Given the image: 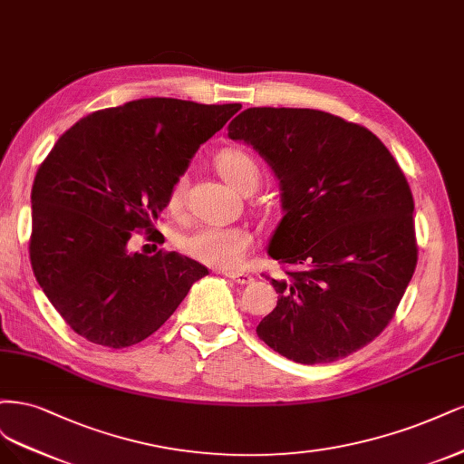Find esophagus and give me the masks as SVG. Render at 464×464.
<instances>
[{"mask_svg": "<svg viewBox=\"0 0 464 464\" xmlns=\"http://www.w3.org/2000/svg\"><path fill=\"white\" fill-rule=\"evenodd\" d=\"M226 277H229L231 281L238 283V285H250V283L254 281V277L250 274H245V272H221Z\"/></svg>", "mask_w": 464, "mask_h": 464, "instance_id": "esophagus-1", "label": "esophagus"}]
</instances>
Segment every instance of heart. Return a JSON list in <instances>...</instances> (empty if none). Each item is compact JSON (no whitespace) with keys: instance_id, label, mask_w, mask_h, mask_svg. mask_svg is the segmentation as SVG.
Masks as SVG:
<instances>
[{"instance_id":"1","label":"heart","mask_w":464,"mask_h":464,"mask_svg":"<svg viewBox=\"0 0 464 464\" xmlns=\"http://www.w3.org/2000/svg\"><path fill=\"white\" fill-rule=\"evenodd\" d=\"M216 168L227 185L243 190L248 185L260 181V168L256 160L238 148H226L216 156ZM187 194V177L177 175L168 190L166 206L177 214L183 210ZM254 243V237L246 227L238 226H202L181 237V248L192 260H198L214 267H233L245 258Z\"/></svg>"}]
</instances>
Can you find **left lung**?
Segmentation results:
<instances>
[{
    "label": "left lung",
    "mask_w": 464,
    "mask_h": 464,
    "mask_svg": "<svg viewBox=\"0 0 464 464\" xmlns=\"http://www.w3.org/2000/svg\"><path fill=\"white\" fill-rule=\"evenodd\" d=\"M229 139L250 144L279 179L285 216L267 254L277 306L256 334L289 361L325 364L376 339L412 279L414 200L399 163L362 125L303 108H248Z\"/></svg>",
    "instance_id": "obj_1"
}]
</instances>
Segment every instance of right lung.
Returning a JSON list of instances; mask_svg holds the SVG:
<instances>
[{
    "instance_id": "1",
    "label": "right lung",
    "mask_w": 464,
    "mask_h": 464,
    "mask_svg": "<svg viewBox=\"0 0 464 464\" xmlns=\"http://www.w3.org/2000/svg\"><path fill=\"white\" fill-rule=\"evenodd\" d=\"M241 103L142 98L82 117L42 161L28 252L38 285L74 334L123 349L150 337L208 267L179 252H129L168 190Z\"/></svg>"
}]
</instances>
